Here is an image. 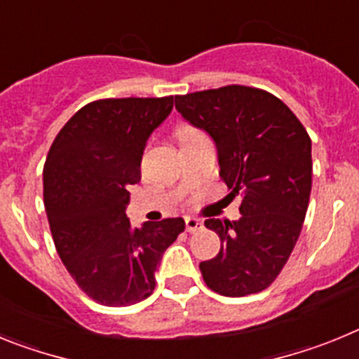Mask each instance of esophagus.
<instances>
[{
  "mask_svg": "<svg viewBox=\"0 0 359 359\" xmlns=\"http://www.w3.org/2000/svg\"><path fill=\"white\" fill-rule=\"evenodd\" d=\"M185 224H187V230H189L190 233H194V231H198L199 228L203 226L201 221H199V219H196V217H187Z\"/></svg>",
  "mask_w": 359,
  "mask_h": 359,
  "instance_id": "esophagus-1",
  "label": "esophagus"
}]
</instances>
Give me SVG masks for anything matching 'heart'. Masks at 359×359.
I'll return each instance as SVG.
<instances>
[{"label": "heart", "mask_w": 359, "mask_h": 359, "mask_svg": "<svg viewBox=\"0 0 359 359\" xmlns=\"http://www.w3.org/2000/svg\"><path fill=\"white\" fill-rule=\"evenodd\" d=\"M177 140L182 142V144H185V142H190L194 140V138H199V136H203V133H199L198 129L190 128V126H183V128L177 129Z\"/></svg>", "instance_id": "b5f03b06"}]
</instances>
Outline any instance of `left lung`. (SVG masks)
Instances as JSON below:
<instances>
[{
  "label": "left lung",
  "instance_id": "1",
  "mask_svg": "<svg viewBox=\"0 0 359 359\" xmlns=\"http://www.w3.org/2000/svg\"><path fill=\"white\" fill-rule=\"evenodd\" d=\"M177 113L214 138L219 176L241 196L237 221L207 219L221 250L199 264L223 297L259 293L278 277L302 231L311 194V138L280 98L250 86L174 97Z\"/></svg>",
  "mask_w": 359,
  "mask_h": 359
}]
</instances>
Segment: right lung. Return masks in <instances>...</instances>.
Returning <instances> with one entry per match:
<instances>
[{
    "label": "right lung",
    "instance_id": "obj_1",
    "mask_svg": "<svg viewBox=\"0 0 359 359\" xmlns=\"http://www.w3.org/2000/svg\"><path fill=\"white\" fill-rule=\"evenodd\" d=\"M170 111L172 97L86 104L44 161V208L57 253L79 287L102 306L145 300L165 250L185 230L182 217L135 226L126 215L129 187L142 180L145 144Z\"/></svg>",
    "mask_w": 359,
    "mask_h": 359
}]
</instances>
